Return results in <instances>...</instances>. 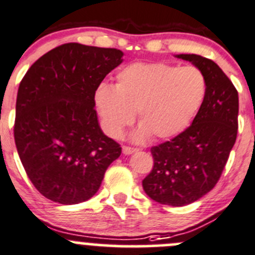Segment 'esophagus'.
<instances>
[{
    "label": "esophagus",
    "instance_id": "1",
    "mask_svg": "<svg viewBox=\"0 0 255 255\" xmlns=\"http://www.w3.org/2000/svg\"><path fill=\"white\" fill-rule=\"evenodd\" d=\"M122 150L125 154H132V153L137 152L138 148H134V147H129V145H123L122 147Z\"/></svg>",
    "mask_w": 255,
    "mask_h": 255
}]
</instances>
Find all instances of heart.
I'll use <instances>...</instances> for the list:
<instances>
[{
  "instance_id": "1",
  "label": "heart",
  "mask_w": 255,
  "mask_h": 255,
  "mask_svg": "<svg viewBox=\"0 0 255 255\" xmlns=\"http://www.w3.org/2000/svg\"><path fill=\"white\" fill-rule=\"evenodd\" d=\"M203 72L193 66L133 63L116 76L115 87L102 83L95 102L108 135L118 138L134 120L138 135L163 139L184 129L206 97Z\"/></svg>"
}]
</instances>
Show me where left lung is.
<instances>
[{"mask_svg": "<svg viewBox=\"0 0 255 255\" xmlns=\"http://www.w3.org/2000/svg\"><path fill=\"white\" fill-rule=\"evenodd\" d=\"M206 77V97L193 122L172 139L150 148L153 168L142 180L148 197L182 207L211 192L218 183L238 133V91L216 62L179 54Z\"/></svg>", "mask_w": 255, "mask_h": 255, "instance_id": "left-lung-1", "label": "left lung"}]
</instances>
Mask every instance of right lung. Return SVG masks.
I'll return each instance as SVG.
<instances>
[{"label":"right lung","instance_id":"add662e5","mask_svg":"<svg viewBox=\"0 0 255 255\" xmlns=\"http://www.w3.org/2000/svg\"><path fill=\"white\" fill-rule=\"evenodd\" d=\"M122 56L117 48L71 42L39 57L22 78L14 143L27 177L49 201H88L122 153L102 132L95 110L96 90Z\"/></svg>","mask_w":255,"mask_h":255}]
</instances>
